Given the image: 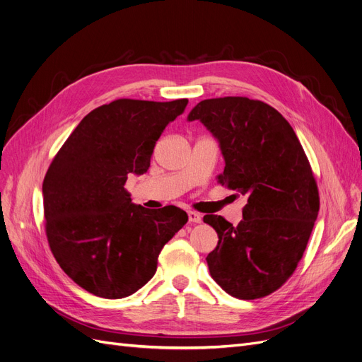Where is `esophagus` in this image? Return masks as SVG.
Returning a JSON list of instances; mask_svg holds the SVG:
<instances>
[{"instance_id":"esophagus-1","label":"esophagus","mask_w":362,"mask_h":362,"mask_svg":"<svg viewBox=\"0 0 362 362\" xmlns=\"http://www.w3.org/2000/svg\"><path fill=\"white\" fill-rule=\"evenodd\" d=\"M187 217H189V221H191V223H201V220H202V216L199 213H195V211H189Z\"/></svg>"}]
</instances>
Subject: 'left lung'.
I'll return each instance as SVG.
<instances>
[{
  "instance_id": "left-lung-1",
  "label": "left lung",
  "mask_w": 362,
  "mask_h": 362,
  "mask_svg": "<svg viewBox=\"0 0 362 362\" xmlns=\"http://www.w3.org/2000/svg\"><path fill=\"white\" fill-rule=\"evenodd\" d=\"M218 141L220 185L248 197L238 226L205 216L218 235L208 254L211 277L239 299L277 291L295 272L320 210L318 189L303 148L281 114L245 97L204 100L187 116Z\"/></svg>"
}]
</instances>
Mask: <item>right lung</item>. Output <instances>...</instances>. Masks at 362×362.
Segmentation results:
<instances>
[{
    "label": "right lung",
    "mask_w": 362,
    "mask_h": 362,
    "mask_svg": "<svg viewBox=\"0 0 362 362\" xmlns=\"http://www.w3.org/2000/svg\"><path fill=\"white\" fill-rule=\"evenodd\" d=\"M187 100H116L92 110L54 157L44 183L45 232L63 272L95 296L135 293L187 221L175 205L146 210L124 183L144 175L165 126Z\"/></svg>",
    "instance_id": "right-lung-1"
}]
</instances>
